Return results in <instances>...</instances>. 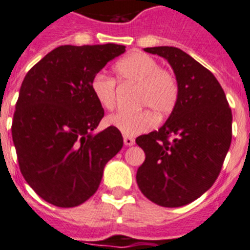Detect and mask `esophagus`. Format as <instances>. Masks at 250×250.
<instances>
[{
    "mask_svg": "<svg viewBox=\"0 0 250 250\" xmlns=\"http://www.w3.org/2000/svg\"><path fill=\"white\" fill-rule=\"evenodd\" d=\"M123 142H125V146H133L136 141H135V138L127 137V136H125V137H123Z\"/></svg>",
    "mask_w": 250,
    "mask_h": 250,
    "instance_id": "34e87169",
    "label": "esophagus"
}]
</instances>
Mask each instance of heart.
I'll return each instance as SVG.
<instances>
[{
	"label": "heart",
	"instance_id": "b5f03b06",
	"mask_svg": "<svg viewBox=\"0 0 250 250\" xmlns=\"http://www.w3.org/2000/svg\"><path fill=\"white\" fill-rule=\"evenodd\" d=\"M114 72L121 83L137 85L136 105L150 109L109 115L106 123L122 135L132 137L152 128L156 123L154 112L159 118L173 113L179 100V83L174 73L161 68L154 57L142 52H132L115 63ZM91 91L103 108L108 110L114 108L117 102L114 79L98 73L91 80Z\"/></svg>",
	"mask_w": 250,
	"mask_h": 250
}]
</instances>
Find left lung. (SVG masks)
I'll return each instance as SVG.
<instances>
[{"label":"left lung","instance_id":"1","mask_svg":"<svg viewBox=\"0 0 250 250\" xmlns=\"http://www.w3.org/2000/svg\"><path fill=\"white\" fill-rule=\"evenodd\" d=\"M164 57L179 83V100L159 131L136 138L146 159L138 188L151 202L180 207L209 189L231 144V109L212 72L175 47L145 48Z\"/></svg>","mask_w":250,"mask_h":250}]
</instances>
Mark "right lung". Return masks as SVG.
Segmentation results:
<instances>
[{
	"mask_svg": "<svg viewBox=\"0 0 250 250\" xmlns=\"http://www.w3.org/2000/svg\"><path fill=\"white\" fill-rule=\"evenodd\" d=\"M125 52L119 44L61 45L30 68L12 119L19 167L29 186L48 203L75 207L98 190L104 167L123 146L108 127L93 133L104 109L91 80Z\"/></svg>",
	"mask_w": 250,
	"mask_h": 250,
	"instance_id": "obj_1",
	"label": "right lung"
}]
</instances>
